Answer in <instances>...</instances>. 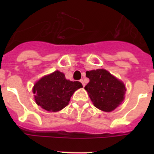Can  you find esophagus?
I'll list each match as a JSON object with an SVG mask.
<instances>
[{
  "instance_id": "esophagus-1",
  "label": "esophagus",
  "mask_w": 154,
  "mask_h": 154,
  "mask_svg": "<svg viewBox=\"0 0 154 154\" xmlns=\"http://www.w3.org/2000/svg\"><path fill=\"white\" fill-rule=\"evenodd\" d=\"M80 82H82V85H83V86H85V82H84V80L83 79H81V80H80Z\"/></svg>"
}]
</instances>
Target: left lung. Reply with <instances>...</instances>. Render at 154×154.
<instances>
[{
    "label": "left lung",
    "instance_id": "8db88e82",
    "mask_svg": "<svg viewBox=\"0 0 154 154\" xmlns=\"http://www.w3.org/2000/svg\"><path fill=\"white\" fill-rule=\"evenodd\" d=\"M89 82L85 86L96 108L111 112L123 102L126 89L124 84L105 69L86 72Z\"/></svg>",
    "mask_w": 154,
    "mask_h": 154
}]
</instances>
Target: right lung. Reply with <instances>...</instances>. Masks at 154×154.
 I'll return each mask as SVG.
<instances>
[{
	"label": "right lung",
	"instance_id": "1",
	"mask_svg": "<svg viewBox=\"0 0 154 154\" xmlns=\"http://www.w3.org/2000/svg\"><path fill=\"white\" fill-rule=\"evenodd\" d=\"M82 87L81 82L67 80L63 73L55 71L37 82L33 92L38 106L48 111L57 112L68 106L75 91Z\"/></svg>",
	"mask_w": 154,
	"mask_h": 154
}]
</instances>
